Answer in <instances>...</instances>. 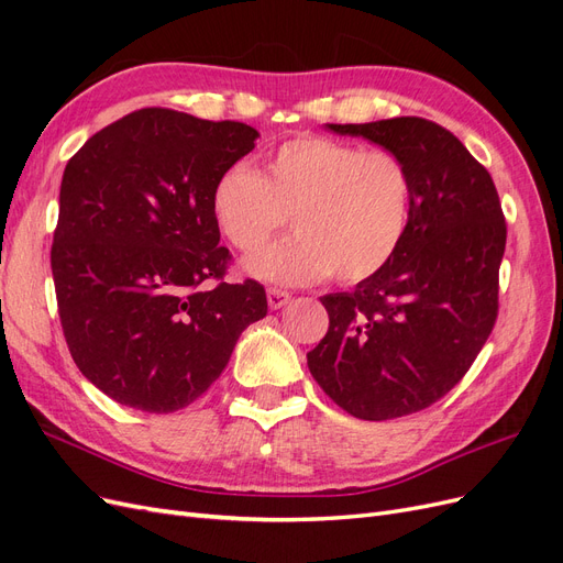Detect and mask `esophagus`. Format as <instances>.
I'll return each mask as SVG.
<instances>
[{"label": "esophagus", "mask_w": 563, "mask_h": 563, "mask_svg": "<svg viewBox=\"0 0 563 563\" xmlns=\"http://www.w3.org/2000/svg\"><path fill=\"white\" fill-rule=\"evenodd\" d=\"M288 302H291V294L282 291V288H267V305L272 310H279Z\"/></svg>", "instance_id": "34e87169"}]
</instances>
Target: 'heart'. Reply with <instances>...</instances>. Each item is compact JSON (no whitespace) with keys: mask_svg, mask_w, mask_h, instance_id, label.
Listing matches in <instances>:
<instances>
[{"mask_svg":"<svg viewBox=\"0 0 563 563\" xmlns=\"http://www.w3.org/2000/svg\"><path fill=\"white\" fill-rule=\"evenodd\" d=\"M411 207L413 180L395 152L327 135L284 141L258 174L234 164L211 192L220 234L242 253H257L292 216L296 238L246 261L249 275L284 286L376 277L401 249Z\"/></svg>","mask_w":563,"mask_h":563,"instance_id":"obj_1","label":"heart"}]
</instances>
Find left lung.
<instances>
[{
	"mask_svg": "<svg viewBox=\"0 0 563 563\" xmlns=\"http://www.w3.org/2000/svg\"><path fill=\"white\" fill-rule=\"evenodd\" d=\"M406 164V240L376 277L329 294V331L308 352L312 378L354 418L391 420L432 406L463 380L498 319L507 225L490 174L455 135L422 117L329 124Z\"/></svg>",
	"mask_w": 563,
	"mask_h": 563,
	"instance_id": "obj_1",
	"label": "left lung"
}]
</instances>
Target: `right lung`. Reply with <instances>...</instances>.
Segmentation results:
<instances>
[{
    "mask_svg": "<svg viewBox=\"0 0 563 563\" xmlns=\"http://www.w3.org/2000/svg\"><path fill=\"white\" fill-rule=\"evenodd\" d=\"M255 139L242 122L143 108L67 162L51 246L60 327L77 368L117 404L190 406L267 314L258 282H225L232 255L211 213L216 180Z\"/></svg>",
    "mask_w": 563,
    "mask_h": 563,
    "instance_id": "1",
    "label": "right lung"
}]
</instances>
